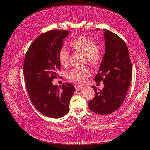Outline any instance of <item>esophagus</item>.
<instances>
[{"mask_svg":"<svg viewBox=\"0 0 150 150\" xmlns=\"http://www.w3.org/2000/svg\"><path fill=\"white\" fill-rule=\"evenodd\" d=\"M75 88L76 91H81V90L83 88V86L79 85H75Z\"/></svg>","mask_w":150,"mask_h":150,"instance_id":"34e87169","label":"esophagus"}]
</instances>
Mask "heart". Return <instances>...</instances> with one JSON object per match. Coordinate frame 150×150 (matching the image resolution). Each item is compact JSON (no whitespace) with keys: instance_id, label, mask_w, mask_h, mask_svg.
I'll use <instances>...</instances> for the list:
<instances>
[{"instance_id":"obj_1","label":"heart","mask_w":150,"mask_h":150,"mask_svg":"<svg viewBox=\"0 0 150 150\" xmlns=\"http://www.w3.org/2000/svg\"><path fill=\"white\" fill-rule=\"evenodd\" d=\"M70 46L75 50L81 53L86 57L87 63L93 66H98L102 59V51L98 48L96 43L88 37L80 36L73 39ZM69 52L66 48L59 52L58 59L62 66H67L69 64ZM91 73L87 68H73L67 73V77L71 82L83 83Z\"/></svg>"}]
</instances>
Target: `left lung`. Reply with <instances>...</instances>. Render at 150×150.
<instances>
[{
	"label": "left lung",
	"mask_w": 150,
	"mask_h": 150,
	"mask_svg": "<svg viewBox=\"0 0 150 150\" xmlns=\"http://www.w3.org/2000/svg\"><path fill=\"white\" fill-rule=\"evenodd\" d=\"M103 31L105 54L94 81H102L105 85L99 92L92 86L95 96L88 102V107L95 113L108 115L119 109L123 102L131 81L132 68L124 40L109 30Z\"/></svg>",
	"instance_id": "8db88e82"
}]
</instances>
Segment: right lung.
<instances>
[{"label":"right lung","mask_w":150,"mask_h":150,"mask_svg":"<svg viewBox=\"0 0 150 150\" xmlns=\"http://www.w3.org/2000/svg\"><path fill=\"white\" fill-rule=\"evenodd\" d=\"M69 31L51 30L39 35L25 54L23 73L29 98L37 110L45 116L60 118L69 110V102L75 92L70 83L61 87L52 81L60 69L59 52Z\"/></svg>","instance_id":"1"}]
</instances>
